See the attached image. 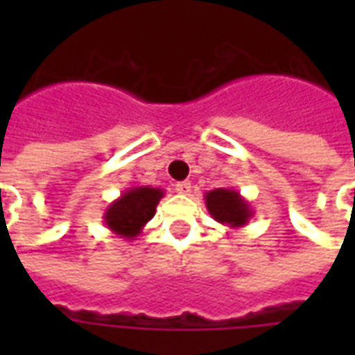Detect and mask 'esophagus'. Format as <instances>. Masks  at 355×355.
Instances as JSON below:
<instances>
[{
    "label": "esophagus",
    "mask_w": 355,
    "mask_h": 355,
    "mask_svg": "<svg viewBox=\"0 0 355 355\" xmlns=\"http://www.w3.org/2000/svg\"><path fill=\"white\" fill-rule=\"evenodd\" d=\"M175 190H177L178 193H182V196H188V193L192 192V184H190L188 180H182V182H177V184H175Z\"/></svg>",
    "instance_id": "34e87169"
}]
</instances>
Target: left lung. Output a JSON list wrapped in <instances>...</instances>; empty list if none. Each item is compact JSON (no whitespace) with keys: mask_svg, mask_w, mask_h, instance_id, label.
<instances>
[{"mask_svg":"<svg viewBox=\"0 0 355 355\" xmlns=\"http://www.w3.org/2000/svg\"><path fill=\"white\" fill-rule=\"evenodd\" d=\"M209 215L228 228H243L253 216L251 203L232 188H215L203 196Z\"/></svg>","mask_w":355,"mask_h":355,"instance_id":"left-lung-1","label":"left lung"}]
</instances>
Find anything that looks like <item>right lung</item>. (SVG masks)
I'll list each match as a JSON object with an SVG mask.
<instances>
[{"instance_id": "1", "label": "right lung", "mask_w": 355, "mask_h": 355, "mask_svg": "<svg viewBox=\"0 0 355 355\" xmlns=\"http://www.w3.org/2000/svg\"><path fill=\"white\" fill-rule=\"evenodd\" d=\"M165 192L152 186H132L127 188L117 200L110 203L104 211V224L112 234L127 241L139 236L155 215V207Z\"/></svg>"}]
</instances>
